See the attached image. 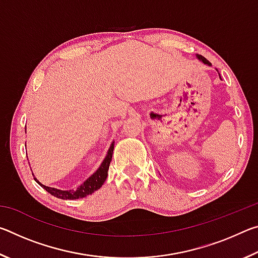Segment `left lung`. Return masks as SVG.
Masks as SVG:
<instances>
[{"mask_svg":"<svg viewBox=\"0 0 258 258\" xmlns=\"http://www.w3.org/2000/svg\"><path fill=\"white\" fill-rule=\"evenodd\" d=\"M197 58L200 60V61H203V62L205 63V64H208V66H211V62H209V61L205 58V56H203V55H198L197 54Z\"/></svg>","mask_w":258,"mask_h":258,"instance_id":"obj_1","label":"left lung"}]
</instances>
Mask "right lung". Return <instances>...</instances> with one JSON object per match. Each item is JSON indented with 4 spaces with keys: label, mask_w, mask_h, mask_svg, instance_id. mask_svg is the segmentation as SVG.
Instances as JSON below:
<instances>
[{
    "label": "right lung",
    "mask_w": 258,
    "mask_h": 258,
    "mask_svg": "<svg viewBox=\"0 0 258 258\" xmlns=\"http://www.w3.org/2000/svg\"><path fill=\"white\" fill-rule=\"evenodd\" d=\"M113 143H111L110 148L107 152L106 158L103 159V161L100 165V167L95 171L92 175H91L86 181H84L83 184H81L80 186L77 187L76 190H59L55 189V187H51V186H46L42 183L38 182L36 178L34 177V180L36 181L38 184H40L43 189H45L49 194H51L52 196H54L56 198L60 199H80V198H84L86 196L92 195L94 191H97L98 189L102 186V184L104 183V181L107 180L108 176V169H109V165H110L111 161V157H112V151H113Z\"/></svg>",
    "instance_id": "add662e5"
}]
</instances>
